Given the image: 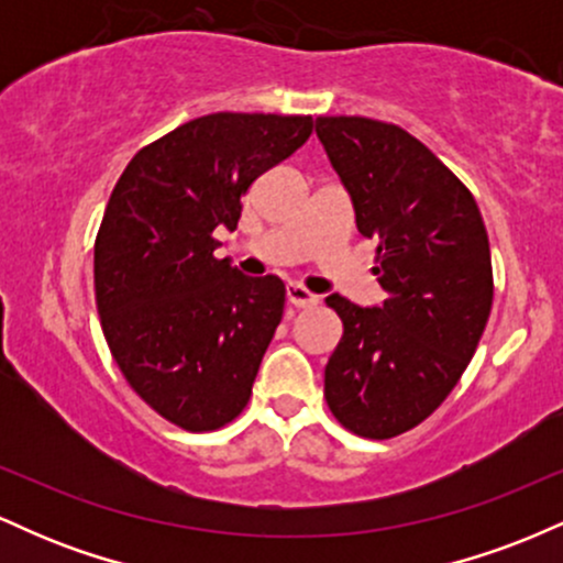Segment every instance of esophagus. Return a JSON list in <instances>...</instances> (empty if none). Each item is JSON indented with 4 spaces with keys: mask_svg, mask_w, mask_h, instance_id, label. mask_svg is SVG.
<instances>
[{
    "mask_svg": "<svg viewBox=\"0 0 563 563\" xmlns=\"http://www.w3.org/2000/svg\"><path fill=\"white\" fill-rule=\"evenodd\" d=\"M286 296H288V303H294L296 309H309L314 307L320 299L314 294H309L307 288L299 286V283H288L286 286Z\"/></svg>",
    "mask_w": 563,
    "mask_h": 563,
    "instance_id": "obj_1",
    "label": "esophagus"
}]
</instances>
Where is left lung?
<instances>
[{
  "label": "left lung",
  "mask_w": 563,
  "mask_h": 563,
  "mask_svg": "<svg viewBox=\"0 0 563 563\" xmlns=\"http://www.w3.org/2000/svg\"><path fill=\"white\" fill-rule=\"evenodd\" d=\"M314 132L349 192L360 235L378 241L380 307L333 294L344 335L325 365L341 423L391 439L429 418L474 357L493 309V260L466 185L405 129L320 115Z\"/></svg>",
  "instance_id": "left-lung-1"
}]
</instances>
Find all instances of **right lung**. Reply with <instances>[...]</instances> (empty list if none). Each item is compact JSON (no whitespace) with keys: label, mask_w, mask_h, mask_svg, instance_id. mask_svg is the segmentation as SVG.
<instances>
[{"label":"right lung","mask_w":563,"mask_h":563,"mask_svg":"<svg viewBox=\"0 0 563 563\" xmlns=\"http://www.w3.org/2000/svg\"><path fill=\"white\" fill-rule=\"evenodd\" d=\"M312 115L211 113L142 147L95 241L102 333L129 386L187 431L230 423L283 320L286 286L217 260L241 196L312 134Z\"/></svg>","instance_id":"1"}]
</instances>
